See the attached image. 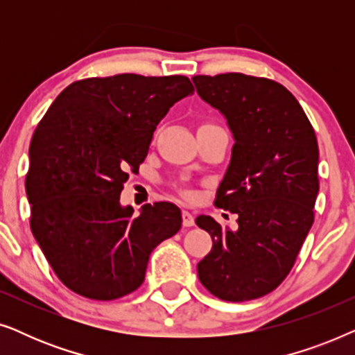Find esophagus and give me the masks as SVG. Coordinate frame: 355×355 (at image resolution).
I'll return each mask as SVG.
<instances>
[{"label":"esophagus","instance_id":"obj_1","mask_svg":"<svg viewBox=\"0 0 355 355\" xmlns=\"http://www.w3.org/2000/svg\"><path fill=\"white\" fill-rule=\"evenodd\" d=\"M182 225L186 227H191L196 225V220H193V215L191 211H187V210L182 211Z\"/></svg>","mask_w":355,"mask_h":355}]
</instances>
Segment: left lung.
Returning <instances> with one entry per match:
<instances>
[{
	"mask_svg": "<svg viewBox=\"0 0 355 355\" xmlns=\"http://www.w3.org/2000/svg\"><path fill=\"white\" fill-rule=\"evenodd\" d=\"M192 80L234 137L215 205L237 215L236 231L197 216V226L213 239L210 254L197 265L198 279L218 299H259L289 275L313 225L320 187L315 130L278 82L241 72Z\"/></svg>",
	"mask_w": 355,
	"mask_h": 355,
	"instance_id": "1",
	"label": "left lung"
}]
</instances>
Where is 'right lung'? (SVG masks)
<instances>
[{
  "instance_id": "1",
  "label": "right lung",
  "mask_w": 355,
  "mask_h": 355,
  "mask_svg": "<svg viewBox=\"0 0 355 355\" xmlns=\"http://www.w3.org/2000/svg\"><path fill=\"white\" fill-rule=\"evenodd\" d=\"M192 94L186 76L90 77L66 87L38 123L26 178L31 230L76 294H130L144 283L152 250L181 230L174 203H147L134 216L119 196L159 121Z\"/></svg>"
}]
</instances>
